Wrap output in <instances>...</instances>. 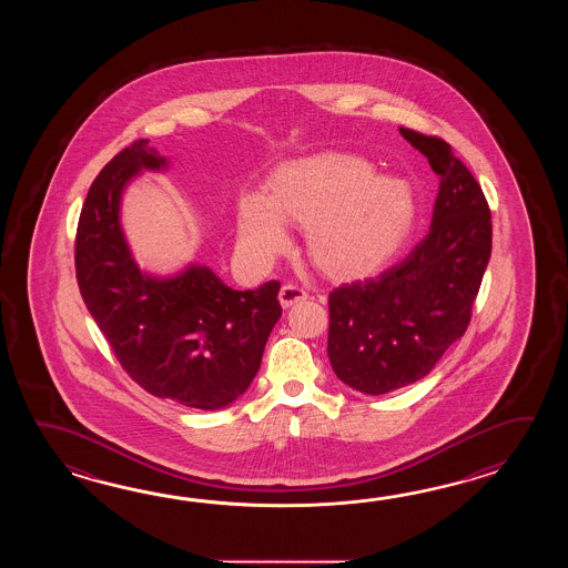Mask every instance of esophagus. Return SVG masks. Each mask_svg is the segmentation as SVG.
Wrapping results in <instances>:
<instances>
[{"label": "esophagus", "instance_id": "1", "mask_svg": "<svg viewBox=\"0 0 568 568\" xmlns=\"http://www.w3.org/2000/svg\"><path fill=\"white\" fill-rule=\"evenodd\" d=\"M278 298L280 304H282L284 308H290V306L296 304V302L306 301V298H308V292L301 288V286H296V284H284V286L280 288Z\"/></svg>", "mask_w": 568, "mask_h": 568}]
</instances>
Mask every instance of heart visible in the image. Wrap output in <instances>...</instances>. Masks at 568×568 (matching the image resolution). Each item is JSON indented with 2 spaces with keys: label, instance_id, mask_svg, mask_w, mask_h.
<instances>
[{
  "label": "heart",
  "instance_id": "1",
  "mask_svg": "<svg viewBox=\"0 0 568 568\" xmlns=\"http://www.w3.org/2000/svg\"><path fill=\"white\" fill-rule=\"evenodd\" d=\"M284 219L306 227V250L326 276L359 278L408 237L416 199L406 182L375 176L363 158L323 152L280 166L267 194H243L237 206L243 254L255 262L278 255L288 243Z\"/></svg>",
  "mask_w": 568,
  "mask_h": 568
}]
</instances>
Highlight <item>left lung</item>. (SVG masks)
Here are the masks:
<instances>
[{"label":"left lung","mask_w":568,"mask_h":568,"mask_svg":"<svg viewBox=\"0 0 568 568\" xmlns=\"http://www.w3.org/2000/svg\"><path fill=\"white\" fill-rule=\"evenodd\" d=\"M399 133L440 179L430 231L396 266L328 294V362L343 384L372 396L430 374L465 335L491 255L481 184L443 138Z\"/></svg>","instance_id":"1"}]
</instances>
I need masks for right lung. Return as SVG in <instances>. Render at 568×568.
I'll return each instance as SVG.
<instances>
[{"mask_svg": "<svg viewBox=\"0 0 568 568\" xmlns=\"http://www.w3.org/2000/svg\"><path fill=\"white\" fill-rule=\"evenodd\" d=\"M164 166L148 140H135L97 174L77 227V282L138 386L189 408L217 410L240 398L260 369L282 316L280 282L233 290L205 266L166 280L142 274L121 231V191L140 170Z\"/></svg>", "mask_w": 568, "mask_h": 568, "instance_id": "right-lung-1", "label": "right lung"}]
</instances>
